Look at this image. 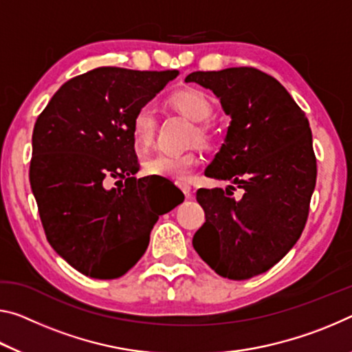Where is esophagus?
<instances>
[{
    "label": "esophagus",
    "mask_w": 352,
    "mask_h": 352,
    "mask_svg": "<svg viewBox=\"0 0 352 352\" xmlns=\"http://www.w3.org/2000/svg\"><path fill=\"white\" fill-rule=\"evenodd\" d=\"M178 188H180L182 191H183V194H186V196H189V194H191V185H189V183H186V182L178 183Z\"/></svg>",
    "instance_id": "obj_1"
}]
</instances>
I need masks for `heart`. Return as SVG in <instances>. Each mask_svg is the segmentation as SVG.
<instances>
[{"instance_id":"1","label":"heart","mask_w":352,"mask_h":352,"mask_svg":"<svg viewBox=\"0 0 352 352\" xmlns=\"http://www.w3.org/2000/svg\"><path fill=\"white\" fill-rule=\"evenodd\" d=\"M169 103L177 113L196 122L189 141L199 142L204 147H210L214 142V131L208 124V120L214 114V104L204 91L194 87L180 89L169 97ZM158 125V111L153 103L147 102L138 106L131 117V136L139 150H146L152 146ZM199 163V155L194 150L183 153H156L144 161V172L150 177L185 182Z\"/></svg>"}]
</instances>
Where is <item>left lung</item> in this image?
<instances>
[{
  "label": "left lung",
  "instance_id": "1",
  "mask_svg": "<svg viewBox=\"0 0 352 352\" xmlns=\"http://www.w3.org/2000/svg\"><path fill=\"white\" fill-rule=\"evenodd\" d=\"M232 117L226 142L205 175L243 189H199L205 224L192 246L216 274L246 280L271 270L302 233L316 185V156L305 113L276 78L255 67L192 72Z\"/></svg>",
  "mask_w": 352,
  "mask_h": 352
}]
</instances>
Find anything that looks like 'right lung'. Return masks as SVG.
Wrapping results in <instances>:
<instances>
[{"label":"right lung","mask_w":352,"mask_h":352,"mask_svg":"<svg viewBox=\"0 0 352 352\" xmlns=\"http://www.w3.org/2000/svg\"><path fill=\"white\" fill-rule=\"evenodd\" d=\"M178 70L98 67L72 78L38 114L30 183L52 248L81 274L117 278L146 252L164 202L139 170L131 117ZM116 181L119 188H111Z\"/></svg>","instance_id":"obj_1"}]
</instances>
